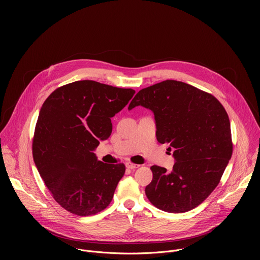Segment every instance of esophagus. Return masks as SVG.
Returning a JSON list of instances; mask_svg holds the SVG:
<instances>
[{
    "label": "esophagus",
    "instance_id": "1",
    "mask_svg": "<svg viewBox=\"0 0 260 260\" xmlns=\"http://www.w3.org/2000/svg\"><path fill=\"white\" fill-rule=\"evenodd\" d=\"M125 167H126L127 169H129V170H135V169L139 168V165H135V164H133V162H131V161H126V162H125Z\"/></svg>",
    "mask_w": 260,
    "mask_h": 260
}]
</instances>
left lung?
Returning <instances> with one entry per match:
<instances>
[{"label": "left lung", "mask_w": 260, "mask_h": 260, "mask_svg": "<svg viewBox=\"0 0 260 260\" xmlns=\"http://www.w3.org/2000/svg\"><path fill=\"white\" fill-rule=\"evenodd\" d=\"M151 110L156 139L174 148L171 173L152 166L153 179L145 193L156 208L184 213L202 204L216 188L233 154L231 122L212 94L176 80L140 90L128 110Z\"/></svg>", "instance_id": "1"}]
</instances>
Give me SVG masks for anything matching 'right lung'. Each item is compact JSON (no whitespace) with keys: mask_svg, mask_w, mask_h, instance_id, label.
Here are the masks:
<instances>
[{"mask_svg":"<svg viewBox=\"0 0 260 260\" xmlns=\"http://www.w3.org/2000/svg\"><path fill=\"white\" fill-rule=\"evenodd\" d=\"M135 92L82 80L57 88L42 105L34 136V161L54 200L67 211L94 215L112 201L125 167L104 164L93 151L111 136V118Z\"/></svg>","mask_w":260,"mask_h":260,"instance_id":"add662e5","label":"right lung"}]
</instances>
